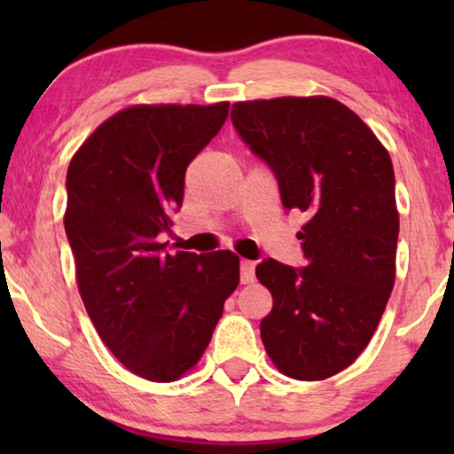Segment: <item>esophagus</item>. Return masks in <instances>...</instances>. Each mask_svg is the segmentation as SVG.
I'll return each instance as SVG.
<instances>
[{
  "label": "esophagus",
  "mask_w": 454,
  "mask_h": 454,
  "mask_svg": "<svg viewBox=\"0 0 454 454\" xmlns=\"http://www.w3.org/2000/svg\"><path fill=\"white\" fill-rule=\"evenodd\" d=\"M239 278H241V283H244V285L254 283V278H256V264L250 262V260H241Z\"/></svg>",
  "instance_id": "obj_1"
}]
</instances>
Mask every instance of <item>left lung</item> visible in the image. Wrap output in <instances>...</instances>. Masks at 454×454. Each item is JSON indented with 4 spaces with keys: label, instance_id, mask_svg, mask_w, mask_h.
Here are the masks:
<instances>
[{
    "label": "left lung",
    "instance_id": "obj_1",
    "mask_svg": "<svg viewBox=\"0 0 454 454\" xmlns=\"http://www.w3.org/2000/svg\"><path fill=\"white\" fill-rule=\"evenodd\" d=\"M231 120L275 171L283 207L308 216L297 233L306 269L272 258L256 266L272 294L260 337L281 374L325 380L362 356L395 287L393 160L359 115L331 97L241 101Z\"/></svg>",
    "mask_w": 454,
    "mask_h": 454
}]
</instances>
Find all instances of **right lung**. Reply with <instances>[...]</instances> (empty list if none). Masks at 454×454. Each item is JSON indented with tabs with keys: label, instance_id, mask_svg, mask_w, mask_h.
<instances>
[{
	"label": "right lung",
	"instance_id": "right-lung-1",
	"mask_svg": "<svg viewBox=\"0 0 454 454\" xmlns=\"http://www.w3.org/2000/svg\"><path fill=\"white\" fill-rule=\"evenodd\" d=\"M229 103L132 105L105 120L67 167L64 225L86 312L136 376L173 382L200 362L239 285L229 250L167 254L192 159L227 120Z\"/></svg>",
	"mask_w": 454,
	"mask_h": 454
}]
</instances>
